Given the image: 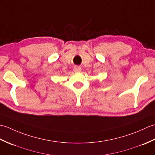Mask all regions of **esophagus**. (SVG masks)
<instances>
[{
	"mask_svg": "<svg viewBox=\"0 0 155 155\" xmlns=\"http://www.w3.org/2000/svg\"><path fill=\"white\" fill-rule=\"evenodd\" d=\"M81 70H82L81 67H78V66H77V67H74V72H81Z\"/></svg>",
	"mask_w": 155,
	"mask_h": 155,
	"instance_id": "34e87169",
	"label": "esophagus"
}]
</instances>
